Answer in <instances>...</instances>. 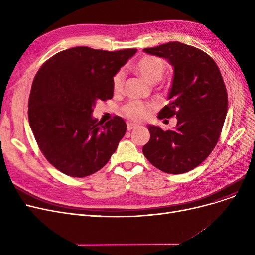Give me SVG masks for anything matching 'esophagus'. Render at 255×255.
I'll list each match as a JSON object with an SVG mask.
<instances>
[{
	"instance_id": "1",
	"label": "esophagus",
	"mask_w": 255,
	"mask_h": 255,
	"mask_svg": "<svg viewBox=\"0 0 255 255\" xmlns=\"http://www.w3.org/2000/svg\"><path fill=\"white\" fill-rule=\"evenodd\" d=\"M136 127H137L136 124H133V123H128V124H127V130H128V131H131L132 129H134V128H136Z\"/></svg>"
}]
</instances>
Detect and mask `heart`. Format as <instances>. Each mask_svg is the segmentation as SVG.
I'll return each mask as SVG.
<instances>
[{
	"instance_id": "b5f03b06",
	"label": "heart",
	"mask_w": 255,
	"mask_h": 255,
	"mask_svg": "<svg viewBox=\"0 0 255 255\" xmlns=\"http://www.w3.org/2000/svg\"><path fill=\"white\" fill-rule=\"evenodd\" d=\"M135 70L148 83L156 84L161 80L164 71V62L154 56H144L135 64ZM125 82V73L123 70H119L113 77V90L116 94L123 91ZM154 106L150 103H145L138 100H131L121 107V114L125 118L132 121H142L149 118L153 113Z\"/></svg>"
}]
</instances>
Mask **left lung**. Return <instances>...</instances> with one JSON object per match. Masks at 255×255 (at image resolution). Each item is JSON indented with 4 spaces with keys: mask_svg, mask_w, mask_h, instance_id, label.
Returning <instances> with one entry per match:
<instances>
[{
    "mask_svg": "<svg viewBox=\"0 0 255 255\" xmlns=\"http://www.w3.org/2000/svg\"><path fill=\"white\" fill-rule=\"evenodd\" d=\"M143 51L173 66L170 101L158 118L177 117L178 123L166 131L149 125L151 137L142 153L158 169L180 175L198 166L217 144L227 112L226 88L217 64L202 49L175 41Z\"/></svg>",
    "mask_w": 255,
    "mask_h": 255,
    "instance_id": "left-lung-1",
    "label": "left lung"
}]
</instances>
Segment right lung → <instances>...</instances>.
Masks as SVG:
<instances>
[{
	"instance_id": "add662e5",
	"label": "right lung",
	"mask_w": 255,
	"mask_h": 255,
	"mask_svg": "<svg viewBox=\"0 0 255 255\" xmlns=\"http://www.w3.org/2000/svg\"><path fill=\"white\" fill-rule=\"evenodd\" d=\"M136 51L72 47L49 58L36 73L29 97L30 126L47 161L65 175L85 178L98 171L125 135L122 118L98 122L92 107L113 98L114 75Z\"/></svg>"
}]
</instances>
